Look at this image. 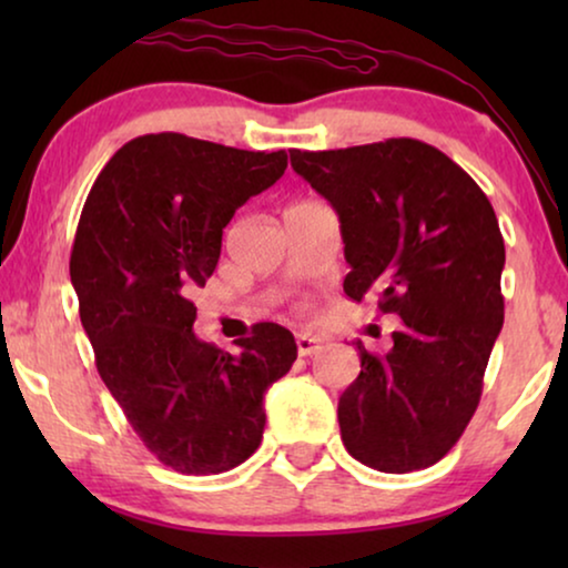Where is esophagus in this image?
<instances>
[{
	"label": "esophagus",
	"mask_w": 568,
	"mask_h": 568,
	"mask_svg": "<svg viewBox=\"0 0 568 568\" xmlns=\"http://www.w3.org/2000/svg\"><path fill=\"white\" fill-rule=\"evenodd\" d=\"M297 354L300 356H310V354H315L317 348H321V338H313V336H307V333H297Z\"/></svg>",
	"instance_id": "1"
}]
</instances>
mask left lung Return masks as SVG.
I'll use <instances>...</instances> for the list:
<instances>
[{
  "instance_id": "8db88e82",
  "label": "left lung",
  "mask_w": 568,
  "mask_h": 568,
  "mask_svg": "<svg viewBox=\"0 0 568 568\" xmlns=\"http://www.w3.org/2000/svg\"><path fill=\"white\" fill-rule=\"evenodd\" d=\"M294 173L341 220L348 297L403 328L387 354L356 341L362 372L338 400L348 455L383 473L442 460L476 414L504 323V237L465 170L418 139L292 150Z\"/></svg>"
}]
</instances>
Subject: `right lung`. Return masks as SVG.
Returning a JSON list of instances; mask_svg holds the SVG:
<instances>
[{
	"label": "right lung",
	"instance_id": "right-lung-1",
	"mask_svg": "<svg viewBox=\"0 0 568 568\" xmlns=\"http://www.w3.org/2000/svg\"><path fill=\"white\" fill-rule=\"evenodd\" d=\"M284 170V150L162 131L123 144L84 201L69 261L82 328L131 429L178 473L245 463L263 439V395L297 359L276 323L253 325L237 356L204 344L191 302L214 274L235 209Z\"/></svg>",
	"mask_w": 568,
	"mask_h": 568
}]
</instances>
